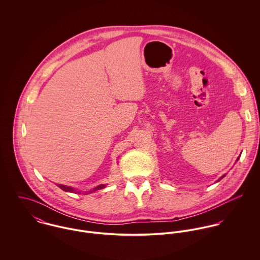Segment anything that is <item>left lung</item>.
<instances>
[{
    "mask_svg": "<svg viewBox=\"0 0 260 260\" xmlns=\"http://www.w3.org/2000/svg\"><path fill=\"white\" fill-rule=\"evenodd\" d=\"M238 159H239V157H238V158H237V159H236V161H238ZM223 177H225V174H224V175H222V176H221V177H220V178H219V179H218V180H217V181H220V180H221V179H222Z\"/></svg>",
    "mask_w": 260,
    "mask_h": 260,
    "instance_id": "obj_1",
    "label": "left lung"
}]
</instances>
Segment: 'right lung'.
Here are the masks:
<instances>
[{
	"label": "right lung",
	"instance_id": "right-lung-1",
	"mask_svg": "<svg viewBox=\"0 0 260 260\" xmlns=\"http://www.w3.org/2000/svg\"><path fill=\"white\" fill-rule=\"evenodd\" d=\"M57 186L60 187L62 190L66 191V192H71V193H81V192H82V191L77 190V189H75V188L71 187V186L63 185V184H57ZM105 186L106 185H104V184H100V185L96 186V187L90 189L89 191H86L85 193H93V192H95V191H97V190H100V189L105 188Z\"/></svg>",
	"mask_w": 260,
	"mask_h": 260
}]
</instances>
